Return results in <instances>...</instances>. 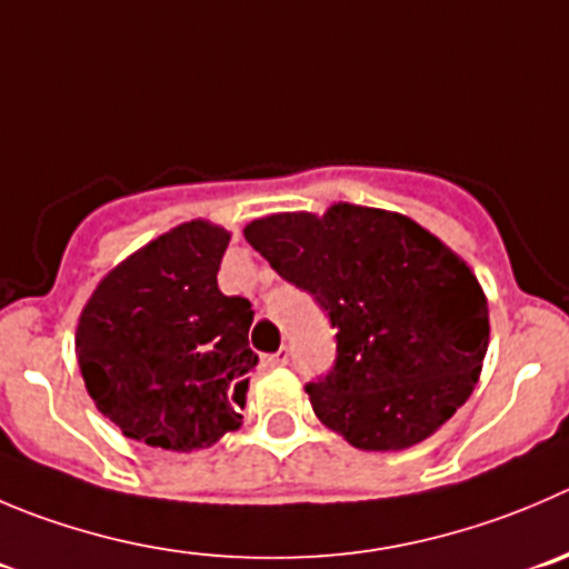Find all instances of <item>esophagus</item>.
Here are the masks:
<instances>
[{
	"instance_id": "34e87169",
	"label": "esophagus",
	"mask_w": 569,
	"mask_h": 569,
	"mask_svg": "<svg viewBox=\"0 0 569 569\" xmlns=\"http://www.w3.org/2000/svg\"><path fill=\"white\" fill-rule=\"evenodd\" d=\"M262 362L268 366V369H279V366H288L290 349H279V351H273V355H264Z\"/></svg>"
}]
</instances>
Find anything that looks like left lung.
Instances as JSON below:
<instances>
[{
  "mask_svg": "<svg viewBox=\"0 0 569 569\" xmlns=\"http://www.w3.org/2000/svg\"><path fill=\"white\" fill-rule=\"evenodd\" d=\"M242 234L338 329L335 369L307 386L321 425L357 450L397 452L467 402L489 305L472 268L425 226L340 200L323 214H264Z\"/></svg>",
  "mask_w": 569,
  "mask_h": 569,
  "instance_id": "8db88e82",
  "label": "left lung"
}]
</instances>
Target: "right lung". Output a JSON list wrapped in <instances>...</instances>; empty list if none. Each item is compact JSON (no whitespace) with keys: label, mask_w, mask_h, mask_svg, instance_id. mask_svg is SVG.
<instances>
[{"label":"right lung","mask_w":569,"mask_h":569,"mask_svg":"<svg viewBox=\"0 0 569 569\" xmlns=\"http://www.w3.org/2000/svg\"><path fill=\"white\" fill-rule=\"evenodd\" d=\"M229 240L212 220L176 226L108 270L80 310V377L122 436L192 452L240 430L257 355L251 301L218 288Z\"/></svg>","instance_id":"1"}]
</instances>
